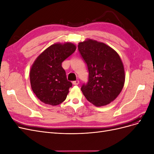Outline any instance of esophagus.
<instances>
[{"label": "esophagus", "instance_id": "esophagus-1", "mask_svg": "<svg viewBox=\"0 0 154 154\" xmlns=\"http://www.w3.org/2000/svg\"><path fill=\"white\" fill-rule=\"evenodd\" d=\"M72 84L74 85H78L79 84V81L78 80H76V81H74L72 82Z\"/></svg>", "mask_w": 154, "mask_h": 154}]
</instances>
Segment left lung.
<instances>
[{
    "mask_svg": "<svg viewBox=\"0 0 154 154\" xmlns=\"http://www.w3.org/2000/svg\"><path fill=\"white\" fill-rule=\"evenodd\" d=\"M78 50L86 62L88 82L81 90L96 106L110 103L122 92L125 81L122 60L108 45L92 39L79 42Z\"/></svg>",
    "mask_w": 154,
    "mask_h": 154,
    "instance_id": "obj_1",
    "label": "left lung"
}]
</instances>
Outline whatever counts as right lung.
Instances as JSON below:
<instances>
[{"label": "right lung", "mask_w": 154, "mask_h": 154, "mask_svg": "<svg viewBox=\"0 0 154 154\" xmlns=\"http://www.w3.org/2000/svg\"><path fill=\"white\" fill-rule=\"evenodd\" d=\"M71 42L55 43L36 58L29 76L32 91L45 104L58 105L66 99L72 83L69 82L62 63L76 51Z\"/></svg>", "instance_id": "right-lung-1"}]
</instances>
